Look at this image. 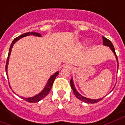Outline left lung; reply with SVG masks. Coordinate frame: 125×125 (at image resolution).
<instances>
[{
    "mask_svg": "<svg viewBox=\"0 0 125 125\" xmlns=\"http://www.w3.org/2000/svg\"><path fill=\"white\" fill-rule=\"evenodd\" d=\"M103 38V44L105 46H109V48H111V50L113 51V53L115 54L116 56V58H117V63H118V59H117V56L116 55V53H115V48H114V46H113V44L111 43V42L109 41V39H106L105 37H102ZM118 67H119V64H118ZM70 85L71 86V88H72V90H73V94H75V96L78 99H79L81 100H82L83 102L85 103H88V104H95V103H97L100 102V100H102L103 99V98H104V97H103L102 98H100V99H98V100H92V99H89V98H86L85 97H83V96H81V94H79L78 93V92L76 90L75 88V86H74V84H73V80L71 79L70 81Z\"/></svg>",
    "mask_w": 125,
    "mask_h": 125,
    "instance_id": "obj_1",
    "label": "left lung"
}]
</instances>
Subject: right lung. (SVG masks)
Wrapping results in <instances>:
<instances>
[{
    "label": "right lung",
    "instance_id": "add662e5",
    "mask_svg": "<svg viewBox=\"0 0 125 125\" xmlns=\"http://www.w3.org/2000/svg\"><path fill=\"white\" fill-rule=\"evenodd\" d=\"M34 35V36H38V37H41V35L39 33H35V32H28V33H25L23 35H20L19 37H16L14 39V40L12 41L11 45H10V47L9 49V52H8V55L7 60H6V73H7V69H8V60H9V56L10 55V52L12 51V48L13 47V45L14 44V43L16 42V41H18V40L22 38V37H26V36H29V35ZM59 74L58 71H57L56 73H54V75H52L50 78L48 80L46 85L45 88H44V90L42 91L41 93L38 94V95H36L34 97H32V98H22L25 101H27V102L29 103H36L39 102L40 100H41L42 99H43L44 97H46L47 96L48 94H49L50 90L52 87V85H53V83H54V81L56 77L58 76V75Z\"/></svg>",
    "mask_w": 125,
    "mask_h": 125
}]
</instances>
